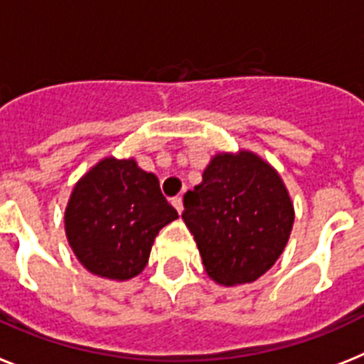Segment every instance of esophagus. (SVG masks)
Wrapping results in <instances>:
<instances>
[{
	"mask_svg": "<svg viewBox=\"0 0 364 364\" xmlns=\"http://www.w3.org/2000/svg\"><path fill=\"white\" fill-rule=\"evenodd\" d=\"M173 203V206H175V210L178 212V214H182V210H184V204H182V197H175V199L171 200Z\"/></svg>",
	"mask_w": 364,
	"mask_h": 364,
	"instance_id": "obj_1",
	"label": "esophagus"
}]
</instances>
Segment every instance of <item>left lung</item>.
I'll use <instances>...</instances> for the list:
<instances>
[{
    "mask_svg": "<svg viewBox=\"0 0 364 364\" xmlns=\"http://www.w3.org/2000/svg\"><path fill=\"white\" fill-rule=\"evenodd\" d=\"M182 219L215 283L257 281L284 251L294 206L283 180L253 152L218 154L184 195Z\"/></svg>",
    "mask_w": 364,
    "mask_h": 364,
    "instance_id": "left-lung-1",
    "label": "left lung"
}]
</instances>
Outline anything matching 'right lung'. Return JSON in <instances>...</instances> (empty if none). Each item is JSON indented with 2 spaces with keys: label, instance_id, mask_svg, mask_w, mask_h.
Listing matches in <instances>:
<instances>
[{
  "label": "right lung",
  "instance_id": "1",
  "mask_svg": "<svg viewBox=\"0 0 364 364\" xmlns=\"http://www.w3.org/2000/svg\"><path fill=\"white\" fill-rule=\"evenodd\" d=\"M176 218L152 173L134 160L104 158L74 186L65 230L89 272L126 281L143 272L154 238Z\"/></svg>",
  "mask_w": 364,
  "mask_h": 364
}]
</instances>
